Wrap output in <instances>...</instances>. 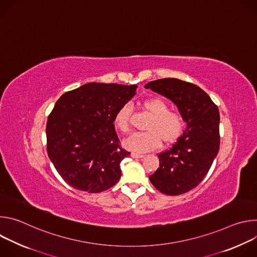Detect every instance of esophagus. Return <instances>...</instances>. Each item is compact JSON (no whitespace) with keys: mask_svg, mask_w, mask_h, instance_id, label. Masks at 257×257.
<instances>
[{"mask_svg":"<svg viewBox=\"0 0 257 257\" xmlns=\"http://www.w3.org/2000/svg\"><path fill=\"white\" fill-rule=\"evenodd\" d=\"M131 157L134 158V159H141V158H143L144 156H143V155H140V154H136V153H131Z\"/></svg>","mask_w":257,"mask_h":257,"instance_id":"obj_1","label":"esophagus"}]
</instances>
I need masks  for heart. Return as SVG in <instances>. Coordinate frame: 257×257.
Wrapping results in <instances>:
<instances>
[{"label": "heart", "instance_id": "heart-1", "mask_svg": "<svg viewBox=\"0 0 257 257\" xmlns=\"http://www.w3.org/2000/svg\"><path fill=\"white\" fill-rule=\"evenodd\" d=\"M141 106L153 120L146 127L148 132L135 133L125 140L126 149L135 153H146L158 149L162 141L165 145L174 143L184 128V118L176 111H170L167 101L159 97L148 98L141 102ZM131 106L122 105L116 113L114 125L124 134L131 130Z\"/></svg>", "mask_w": 257, "mask_h": 257}]
</instances>
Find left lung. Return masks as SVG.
I'll return each mask as SVG.
<instances>
[{
    "mask_svg": "<svg viewBox=\"0 0 257 257\" xmlns=\"http://www.w3.org/2000/svg\"><path fill=\"white\" fill-rule=\"evenodd\" d=\"M171 99L187 122V128L171 149L158 155L160 168L150 176L153 185L167 195L195 188L208 173L219 150L217 105L197 85L164 78L145 85Z\"/></svg>",
    "mask_w": 257,
    "mask_h": 257,
    "instance_id": "obj_1",
    "label": "left lung"
}]
</instances>
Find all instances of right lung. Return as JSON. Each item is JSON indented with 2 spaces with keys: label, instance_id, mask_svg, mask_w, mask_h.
<instances>
[{
  "label": "right lung",
  "instance_id": "add662e5",
  "mask_svg": "<svg viewBox=\"0 0 257 257\" xmlns=\"http://www.w3.org/2000/svg\"><path fill=\"white\" fill-rule=\"evenodd\" d=\"M137 85L87 83L65 92L47 122V151L57 172L73 188L98 193L121 178L122 149L115 131L118 109Z\"/></svg>",
  "mask_w": 257,
  "mask_h": 257
}]
</instances>
